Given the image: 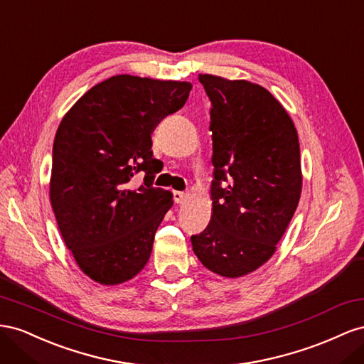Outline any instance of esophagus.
<instances>
[{
  "mask_svg": "<svg viewBox=\"0 0 364 364\" xmlns=\"http://www.w3.org/2000/svg\"><path fill=\"white\" fill-rule=\"evenodd\" d=\"M173 201L176 203V204H181V203H184L186 200H188V193H184V192H180V191H173Z\"/></svg>",
  "mask_w": 364,
  "mask_h": 364,
  "instance_id": "esophagus-1",
  "label": "esophagus"
}]
</instances>
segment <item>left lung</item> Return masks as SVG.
<instances>
[{"instance_id":"obj_1","label":"left lung","mask_w":364,"mask_h":364,"mask_svg":"<svg viewBox=\"0 0 364 364\" xmlns=\"http://www.w3.org/2000/svg\"><path fill=\"white\" fill-rule=\"evenodd\" d=\"M210 99L212 220L191 237L210 272L241 277L276 252L302 192L293 120L264 87L200 75Z\"/></svg>"}]
</instances>
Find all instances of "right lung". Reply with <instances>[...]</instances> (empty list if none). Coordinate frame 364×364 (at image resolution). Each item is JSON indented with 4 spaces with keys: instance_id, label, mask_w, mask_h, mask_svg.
Wrapping results in <instances>:
<instances>
[{
    "instance_id": "1",
    "label": "right lung",
    "mask_w": 364,
    "mask_h": 364,
    "mask_svg": "<svg viewBox=\"0 0 364 364\" xmlns=\"http://www.w3.org/2000/svg\"><path fill=\"white\" fill-rule=\"evenodd\" d=\"M189 82L112 76L62 119L51 164L50 201L79 268L103 285L132 279L146 265L154 236L173 201L154 188L151 134L183 108ZM145 175L136 191L130 181Z\"/></svg>"
}]
</instances>
